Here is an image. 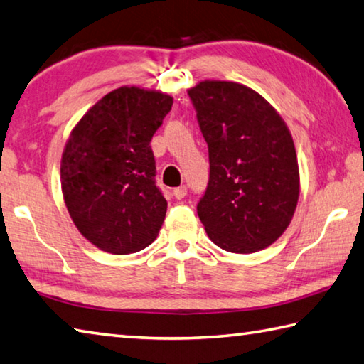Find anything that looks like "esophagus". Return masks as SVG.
I'll return each mask as SVG.
<instances>
[{
	"label": "esophagus",
	"instance_id": "esophagus-1",
	"mask_svg": "<svg viewBox=\"0 0 364 364\" xmlns=\"http://www.w3.org/2000/svg\"><path fill=\"white\" fill-rule=\"evenodd\" d=\"M186 194H188V188L186 186H184V184H183V186H180V188H175L173 189V196H175V199H184V197H186Z\"/></svg>",
	"mask_w": 364,
	"mask_h": 364
}]
</instances>
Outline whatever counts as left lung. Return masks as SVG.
Listing matches in <instances>:
<instances>
[{
	"label": "left lung",
	"mask_w": 364,
	"mask_h": 364,
	"mask_svg": "<svg viewBox=\"0 0 364 364\" xmlns=\"http://www.w3.org/2000/svg\"><path fill=\"white\" fill-rule=\"evenodd\" d=\"M208 144L210 180L197 203L210 240L230 253H255L285 232L299 197L291 134L280 114L239 82L189 89Z\"/></svg>",
	"instance_id": "8db88e82"
}]
</instances>
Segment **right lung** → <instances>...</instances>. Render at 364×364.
<instances>
[{"mask_svg":"<svg viewBox=\"0 0 364 364\" xmlns=\"http://www.w3.org/2000/svg\"><path fill=\"white\" fill-rule=\"evenodd\" d=\"M171 105L162 92L124 85L71 132L60 165L65 205L79 232L103 251L135 253L159 234L167 200L149 143Z\"/></svg>","mask_w":364,"mask_h":364,"instance_id":"1","label":"right lung"}]
</instances>
